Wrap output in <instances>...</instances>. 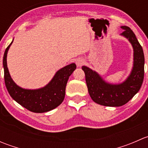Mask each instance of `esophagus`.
Listing matches in <instances>:
<instances>
[{
  "label": "esophagus",
  "mask_w": 148,
  "mask_h": 148,
  "mask_svg": "<svg viewBox=\"0 0 148 148\" xmlns=\"http://www.w3.org/2000/svg\"><path fill=\"white\" fill-rule=\"evenodd\" d=\"M76 64H77V66L78 67H80L82 66L84 64V61L83 59H77V61H76Z\"/></svg>",
  "instance_id": "34e87169"
}]
</instances>
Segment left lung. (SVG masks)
Listing matches in <instances>:
<instances>
[{
	"label": "left lung",
	"mask_w": 148,
	"mask_h": 148,
	"mask_svg": "<svg viewBox=\"0 0 148 148\" xmlns=\"http://www.w3.org/2000/svg\"><path fill=\"white\" fill-rule=\"evenodd\" d=\"M125 36L133 47V67L129 77L120 84H110L89 67H82L85 73L88 92L95 102L107 107H120L127 103L140 90L144 79L145 57L143 48L133 31L128 26H121Z\"/></svg>",
	"instance_id": "obj_1"
}]
</instances>
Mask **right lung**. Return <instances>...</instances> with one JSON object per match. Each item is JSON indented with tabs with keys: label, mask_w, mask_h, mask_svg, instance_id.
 <instances>
[{
	"label": "right lung",
	"mask_w": 148,
	"mask_h": 148,
	"mask_svg": "<svg viewBox=\"0 0 148 148\" xmlns=\"http://www.w3.org/2000/svg\"><path fill=\"white\" fill-rule=\"evenodd\" d=\"M13 41L5 49L3 60L4 80L10 97L28 110L36 113L49 112L60 105L64 99L69 77L77 68L75 64L72 63L59 69L50 82L44 87L37 89H23L13 82L7 66V53Z\"/></svg>",
	"instance_id": "add662e5"
}]
</instances>
